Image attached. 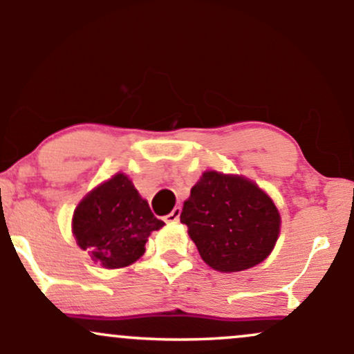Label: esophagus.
<instances>
[{
  "instance_id": "1",
  "label": "esophagus",
  "mask_w": 354,
  "mask_h": 354,
  "mask_svg": "<svg viewBox=\"0 0 354 354\" xmlns=\"http://www.w3.org/2000/svg\"><path fill=\"white\" fill-rule=\"evenodd\" d=\"M180 214H181V208H180V206H176V208H174V209L171 211V213L166 214L165 221H166V223H176L178 219H180Z\"/></svg>"
}]
</instances>
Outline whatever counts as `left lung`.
I'll return each instance as SVG.
<instances>
[{"label": "left lung", "mask_w": 354, "mask_h": 354, "mask_svg": "<svg viewBox=\"0 0 354 354\" xmlns=\"http://www.w3.org/2000/svg\"><path fill=\"white\" fill-rule=\"evenodd\" d=\"M180 219L203 261L221 273L265 261L281 228L278 208L254 181L213 169L191 188Z\"/></svg>", "instance_id": "8db88e82"}]
</instances>
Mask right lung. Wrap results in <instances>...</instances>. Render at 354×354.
I'll return each mask as SVG.
<instances>
[{"label": "right lung", "mask_w": 354, "mask_h": 354, "mask_svg": "<svg viewBox=\"0 0 354 354\" xmlns=\"http://www.w3.org/2000/svg\"><path fill=\"white\" fill-rule=\"evenodd\" d=\"M163 226L124 173H116L89 191L71 221L78 246L106 270L138 261L149 234Z\"/></svg>", "instance_id": "right-lung-1"}]
</instances>
